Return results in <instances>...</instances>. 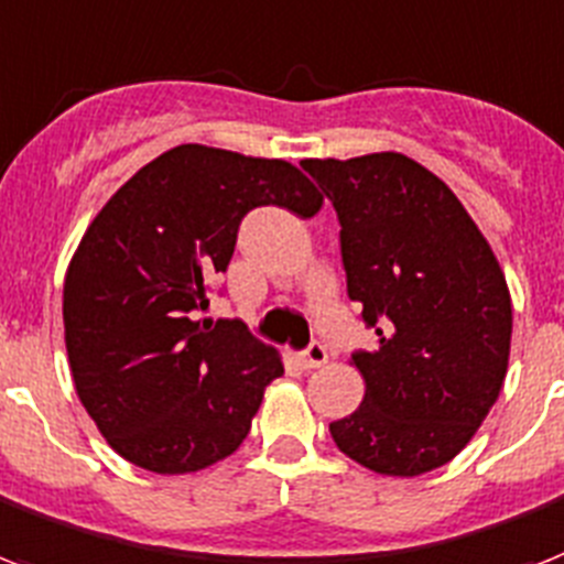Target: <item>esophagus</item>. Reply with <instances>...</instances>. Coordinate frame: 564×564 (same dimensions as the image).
Segmentation results:
<instances>
[{
	"instance_id": "34e87169",
	"label": "esophagus",
	"mask_w": 564,
	"mask_h": 564,
	"mask_svg": "<svg viewBox=\"0 0 564 564\" xmlns=\"http://www.w3.org/2000/svg\"><path fill=\"white\" fill-rule=\"evenodd\" d=\"M326 360H328V352H326V346H323V344H311L308 349H303V352H300V364H303L305 369L323 367Z\"/></svg>"
}]
</instances>
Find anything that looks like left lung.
Here are the masks:
<instances>
[{
	"instance_id": "left-lung-1",
	"label": "left lung",
	"mask_w": 564,
	"mask_h": 564,
	"mask_svg": "<svg viewBox=\"0 0 564 564\" xmlns=\"http://www.w3.org/2000/svg\"><path fill=\"white\" fill-rule=\"evenodd\" d=\"M340 220L346 291L378 344L355 352L364 402L328 425L387 477L445 466L484 425L510 364L512 300L492 247L425 165L395 151L303 160Z\"/></svg>"
}]
</instances>
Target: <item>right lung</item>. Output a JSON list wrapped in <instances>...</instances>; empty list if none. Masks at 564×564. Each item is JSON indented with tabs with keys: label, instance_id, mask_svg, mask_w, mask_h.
Masks as SVG:
<instances>
[{
	"label": "right lung",
	"instance_id": "obj_1",
	"mask_svg": "<svg viewBox=\"0 0 564 564\" xmlns=\"http://www.w3.org/2000/svg\"><path fill=\"white\" fill-rule=\"evenodd\" d=\"M256 206L311 218L314 183L285 160L177 145L101 206L63 279L72 381L116 454L156 475L227 460L285 372L241 319H197Z\"/></svg>",
	"mask_w": 564,
	"mask_h": 564
}]
</instances>
